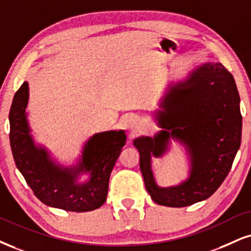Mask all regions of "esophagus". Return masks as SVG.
<instances>
[{
  "mask_svg": "<svg viewBox=\"0 0 251 251\" xmlns=\"http://www.w3.org/2000/svg\"><path fill=\"white\" fill-rule=\"evenodd\" d=\"M138 126H140V119H138V117L136 115H130V116H128L126 119V128L134 130V129L138 128Z\"/></svg>",
  "mask_w": 251,
  "mask_h": 251,
  "instance_id": "34e87169",
  "label": "esophagus"
}]
</instances>
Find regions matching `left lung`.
I'll use <instances>...</instances> for the list:
<instances>
[{
  "instance_id": "obj_1",
  "label": "left lung",
  "mask_w": 251,
  "mask_h": 251,
  "mask_svg": "<svg viewBox=\"0 0 251 251\" xmlns=\"http://www.w3.org/2000/svg\"><path fill=\"white\" fill-rule=\"evenodd\" d=\"M154 120L162 130L134 140L151 199L168 207L206 200L227 177L241 145L242 116L233 75L221 63L194 67L185 79L169 83ZM171 139L185 147L189 176L177 185L160 187L154 179L151 162L163 156Z\"/></svg>"
}]
</instances>
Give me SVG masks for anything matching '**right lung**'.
<instances>
[{"instance_id":"obj_1","label":"right lung","mask_w":251,"mask_h":251,"mask_svg":"<svg viewBox=\"0 0 251 251\" xmlns=\"http://www.w3.org/2000/svg\"><path fill=\"white\" fill-rule=\"evenodd\" d=\"M29 83L15 94L9 113L10 147L17 169L45 205L69 212L94 211L107 199L113 171L126 135L125 130L97 132L83 143L75 164L58 163L44 145L37 144L27 120Z\"/></svg>"}]
</instances>
